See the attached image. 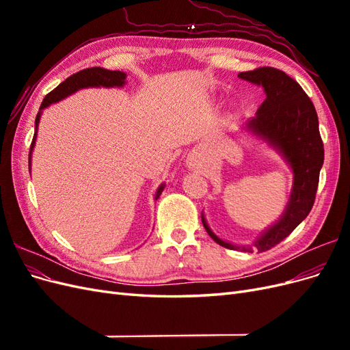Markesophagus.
<instances>
[{
    "label": "esophagus",
    "mask_w": 350,
    "mask_h": 350,
    "mask_svg": "<svg viewBox=\"0 0 350 350\" xmlns=\"http://www.w3.org/2000/svg\"><path fill=\"white\" fill-rule=\"evenodd\" d=\"M187 163H188V166L189 167H197L198 166V159H197V156L196 154H191L188 157V161H187Z\"/></svg>",
    "instance_id": "obj_1"
}]
</instances>
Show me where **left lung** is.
<instances>
[{"label": "left lung", "instance_id": "obj_1", "mask_svg": "<svg viewBox=\"0 0 350 350\" xmlns=\"http://www.w3.org/2000/svg\"><path fill=\"white\" fill-rule=\"evenodd\" d=\"M238 77L261 86L266 93V99L260 105L256 116L245 122L243 130L278 152L291 167L293 184L289 201L279 220L262 230L248 245H234L220 239L207 225L203 213L201 221L210 238L221 247L242 252H264L289 237L310 215L324 163V147L314 105L288 74L278 68L261 67L239 72Z\"/></svg>", "mask_w": 350, "mask_h": 350}]
</instances>
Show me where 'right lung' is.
<instances>
[{"label":"right lung","mask_w":350,"mask_h":350,"mask_svg":"<svg viewBox=\"0 0 350 350\" xmlns=\"http://www.w3.org/2000/svg\"><path fill=\"white\" fill-rule=\"evenodd\" d=\"M126 74L122 71H111V70H105L100 67H92V68H86L81 70L76 74H72L68 79H66L62 81L59 86H57L51 93H48L44 102H42L39 112L36 115V121H35V135L33 140H31V146H30V152H29V166L31 162V153H33V147L36 144V135H38V126H39V121L42 112H44L45 108H48L49 105L57 103L62 99L68 98L70 94L76 93L77 90L81 89H88V88H122L124 84L126 83ZM165 188V184L159 185V188L156 189L154 194V200L159 198V196L162 194Z\"/></svg>","instance_id":"add662e5"}]
</instances>
